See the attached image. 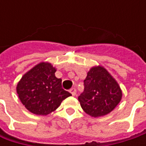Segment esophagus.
Segmentation results:
<instances>
[{
	"label": "esophagus",
	"mask_w": 146,
	"mask_h": 146,
	"mask_svg": "<svg viewBox=\"0 0 146 146\" xmlns=\"http://www.w3.org/2000/svg\"><path fill=\"white\" fill-rule=\"evenodd\" d=\"M70 93L73 95V96H75L76 94V89L75 88H70Z\"/></svg>",
	"instance_id": "obj_1"
}]
</instances>
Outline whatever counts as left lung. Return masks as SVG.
Listing matches in <instances>:
<instances>
[{"instance_id": "left-lung-1", "label": "left lung", "mask_w": 146, "mask_h": 146, "mask_svg": "<svg viewBox=\"0 0 146 146\" xmlns=\"http://www.w3.org/2000/svg\"><path fill=\"white\" fill-rule=\"evenodd\" d=\"M84 90L78 100L82 109L92 117L109 114L122 99L119 84L103 66H93L84 80Z\"/></svg>"}]
</instances>
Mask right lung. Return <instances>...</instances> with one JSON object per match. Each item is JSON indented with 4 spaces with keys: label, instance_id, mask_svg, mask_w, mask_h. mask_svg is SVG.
Returning a JSON list of instances; mask_svg holds the SVG:
<instances>
[{
    "label": "right lung",
    "instance_id": "add662e5",
    "mask_svg": "<svg viewBox=\"0 0 146 146\" xmlns=\"http://www.w3.org/2000/svg\"><path fill=\"white\" fill-rule=\"evenodd\" d=\"M56 68L49 62H40L23 75L17 84L21 102L30 112L47 115L71 96L62 87V80L55 76Z\"/></svg>",
    "mask_w": 146,
    "mask_h": 146
}]
</instances>
